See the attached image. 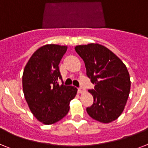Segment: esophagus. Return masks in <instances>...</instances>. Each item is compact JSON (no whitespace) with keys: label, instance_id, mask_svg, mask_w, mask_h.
I'll return each mask as SVG.
<instances>
[{"label":"esophagus","instance_id":"esophagus-1","mask_svg":"<svg viewBox=\"0 0 148 148\" xmlns=\"http://www.w3.org/2000/svg\"><path fill=\"white\" fill-rule=\"evenodd\" d=\"M77 92L79 94H81V93H84V92H85V89H83V88H79L77 90Z\"/></svg>","mask_w":148,"mask_h":148}]
</instances>
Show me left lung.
I'll list each match as a JSON object with an SVG mask.
<instances>
[{"label":"left lung","instance_id":"1","mask_svg":"<svg viewBox=\"0 0 148 148\" xmlns=\"http://www.w3.org/2000/svg\"><path fill=\"white\" fill-rule=\"evenodd\" d=\"M75 50L85 63L86 75L95 85L89 90L93 104L86 108L94 120L109 123L123 111L129 98L131 81L122 60L105 46L99 43L78 45Z\"/></svg>","mask_w":148,"mask_h":148}]
</instances>
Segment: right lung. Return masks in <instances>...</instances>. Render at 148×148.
Instances as JSON below:
<instances>
[{
    "label": "right lung",
    "mask_w": 148,
    "mask_h": 148,
    "mask_svg": "<svg viewBox=\"0 0 148 148\" xmlns=\"http://www.w3.org/2000/svg\"><path fill=\"white\" fill-rule=\"evenodd\" d=\"M68 47L47 44L40 47L28 61L22 74L25 99L35 118L46 125L65 116L77 89L59 85V64Z\"/></svg>",
    "instance_id": "right-lung-1"
}]
</instances>
